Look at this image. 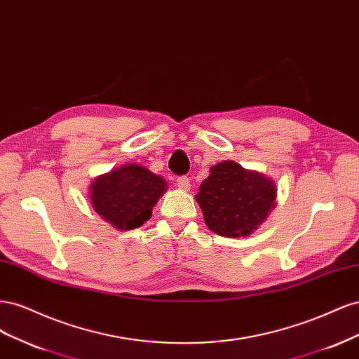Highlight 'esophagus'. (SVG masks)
I'll use <instances>...</instances> for the list:
<instances>
[{"label": "esophagus", "mask_w": 359, "mask_h": 359, "mask_svg": "<svg viewBox=\"0 0 359 359\" xmlns=\"http://www.w3.org/2000/svg\"><path fill=\"white\" fill-rule=\"evenodd\" d=\"M177 186L181 190H189L190 189V178L187 175H181L177 178Z\"/></svg>", "instance_id": "esophagus-1"}]
</instances>
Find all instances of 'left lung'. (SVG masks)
Masks as SVG:
<instances>
[{
  "mask_svg": "<svg viewBox=\"0 0 359 359\" xmlns=\"http://www.w3.org/2000/svg\"><path fill=\"white\" fill-rule=\"evenodd\" d=\"M276 186L262 173L243 169L235 161L211 168L196 201L205 224L222 236H245L262 223L274 208Z\"/></svg>",
  "mask_w": 359,
  "mask_h": 359,
  "instance_id": "obj_1",
  "label": "left lung"
}]
</instances>
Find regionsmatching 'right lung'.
I'll return each instance as SVG.
<instances>
[{"mask_svg":"<svg viewBox=\"0 0 359 359\" xmlns=\"http://www.w3.org/2000/svg\"><path fill=\"white\" fill-rule=\"evenodd\" d=\"M166 181L144 166L126 165L99 177L91 186L94 211L116 229L132 231L151 219Z\"/></svg>","mask_w":359,"mask_h":359,"instance_id":"1","label":"right lung"}]
</instances>
